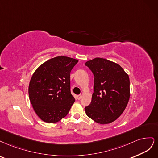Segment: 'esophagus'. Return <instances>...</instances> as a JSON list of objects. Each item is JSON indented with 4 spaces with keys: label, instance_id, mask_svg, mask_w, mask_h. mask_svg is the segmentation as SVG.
<instances>
[{
    "label": "esophagus",
    "instance_id": "34e87169",
    "mask_svg": "<svg viewBox=\"0 0 158 158\" xmlns=\"http://www.w3.org/2000/svg\"><path fill=\"white\" fill-rule=\"evenodd\" d=\"M81 97H82V95H81V94L77 95V99H78V100H80V99L81 98Z\"/></svg>",
    "mask_w": 158,
    "mask_h": 158
}]
</instances>
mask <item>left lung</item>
Segmentation results:
<instances>
[{
  "instance_id": "left-lung-1",
  "label": "left lung",
  "mask_w": 158,
  "mask_h": 158,
  "mask_svg": "<svg viewBox=\"0 0 158 158\" xmlns=\"http://www.w3.org/2000/svg\"><path fill=\"white\" fill-rule=\"evenodd\" d=\"M85 65L94 75V93L85 108L86 115L100 124L114 121L123 112L130 97L129 75L119 65L96 58Z\"/></svg>"
}]
</instances>
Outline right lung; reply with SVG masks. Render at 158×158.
<instances>
[{
  "mask_svg": "<svg viewBox=\"0 0 158 158\" xmlns=\"http://www.w3.org/2000/svg\"><path fill=\"white\" fill-rule=\"evenodd\" d=\"M77 60L66 56L50 59L39 66L29 86L30 102L44 122L56 123L68 115L75 98L71 93L70 72Z\"/></svg>",
  "mask_w": 158,
  "mask_h": 158,
  "instance_id": "add662e5",
  "label": "right lung"
}]
</instances>
